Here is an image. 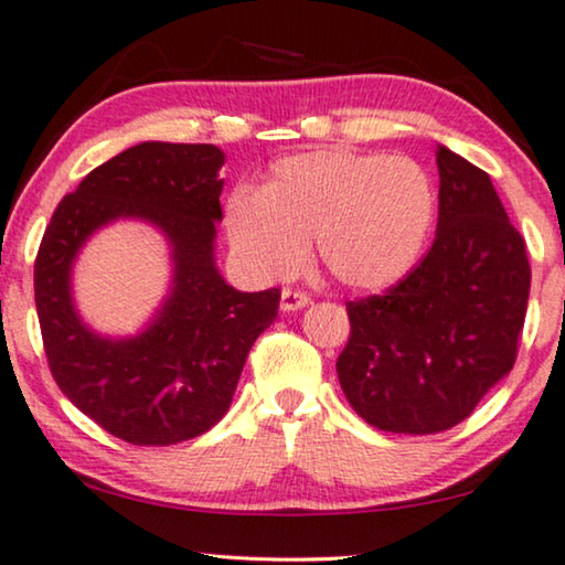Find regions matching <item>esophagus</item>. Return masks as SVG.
Instances as JSON below:
<instances>
[{
  "label": "esophagus",
  "instance_id": "1",
  "mask_svg": "<svg viewBox=\"0 0 565 565\" xmlns=\"http://www.w3.org/2000/svg\"><path fill=\"white\" fill-rule=\"evenodd\" d=\"M310 302V298L306 296V292H300V290H282V296H280V310L282 313H296V310H300V308H306Z\"/></svg>",
  "mask_w": 565,
  "mask_h": 565
}]
</instances>
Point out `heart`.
Masks as SVG:
<instances>
[{
	"instance_id": "b5f03b06",
	"label": "heart",
	"mask_w": 565,
	"mask_h": 565,
	"mask_svg": "<svg viewBox=\"0 0 565 565\" xmlns=\"http://www.w3.org/2000/svg\"><path fill=\"white\" fill-rule=\"evenodd\" d=\"M436 214V191L418 160L323 147L285 154L259 191L224 203L228 247L259 280L290 275L313 239L333 280L387 290L418 263Z\"/></svg>"
}]
</instances>
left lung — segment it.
I'll return each instance as SVG.
<instances>
[{
	"label": "left lung",
	"instance_id": "obj_1",
	"mask_svg": "<svg viewBox=\"0 0 565 565\" xmlns=\"http://www.w3.org/2000/svg\"><path fill=\"white\" fill-rule=\"evenodd\" d=\"M438 226L387 296L349 302L337 372L374 428L428 436L469 418L518 356L530 296L525 239L492 178L438 145Z\"/></svg>",
	"mask_w": 565,
	"mask_h": 565
}]
</instances>
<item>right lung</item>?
Listing matches in <instances>:
<instances>
[{"label":"right lung","instance_id":"add662e5","mask_svg":"<svg viewBox=\"0 0 565 565\" xmlns=\"http://www.w3.org/2000/svg\"><path fill=\"white\" fill-rule=\"evenodd\" d=\"M226 154L216 145L142 142L92 170L58 203L35 259V306L63 395L135 446H173L224 418L252 343L277 318L280 290L239 292L216 267ZM117 221L158 227L171 249L167 298L129 338L77 313L72 267Z\"/></svg>","mask_w":565,"mask_h":565}]
</instances>
